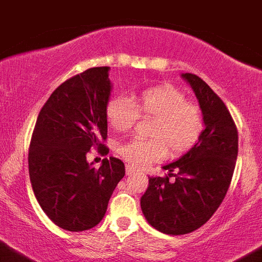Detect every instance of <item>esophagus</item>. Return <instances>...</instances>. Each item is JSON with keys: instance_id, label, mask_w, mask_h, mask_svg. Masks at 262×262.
<instances>
[{"instance_id": "34e87169", "label": "esophagus", "mask_w": 262, "mask_h": 262, "mask_svg": "<svg viewBox=\"0 0 262 262\" xmlns=\"http://www.w3.org/2000/svg\"><path fill=\"white\" fill-rule=\"evenodd\" d=\"M137 172V169H134L133 167H130V166H126V175H134V173H136Z\"/></svg>"}]
</instances>
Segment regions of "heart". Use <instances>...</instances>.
<instances>
[{"mask_svg":"<svg viewBox=\"0 0 262 262\" xmlns=\"http://www.w3.org/2000/svg\"><path fill=\"white\" fill-rule=\"evenodd\" d=\"M154 119L150 140H130L119 147V154L130 166L143 168L171 157H181L192 150L204 133V115L199 104L171 84L146 89L134 102L125 96L111 98L105 105V120L115 132H126L138 117Z\"/></svg>","mask_w":262,"mask_h":262,"instance_id":"heart-1","label":"heart"}]
</instances>
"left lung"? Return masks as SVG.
<instances>
[{
    "label": "left lung",
    "instance_id": "left-lung-1",
    "mask_svg": "<svg viewBox=\"0 0 262 262\" xmlns=\"http://www.w3.org/2000/svg\"><path fill=\"white\" fill-rule=\"evenodd\" d=\"M199 99L205 129L192 150L163 168V178H150L141 199L147 222L168 235L197 230L222 204L237 158V129L223 100L192 73L183 74Z\"/></svg>",
    "mask_w": 262,
    "mask_h": 262
}]
</instances>
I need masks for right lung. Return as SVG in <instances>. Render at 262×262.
Masks as SVG:
<instances>
[{"label":"right lung","instance_id":"right-lung-1","mask_svg":"<svg viewBox=\"0 0 262 262\" xmlns=\"http://www.w3.org/2000/svg\"><path fill=\"white\" fill-rule=\"evenodd\" d=\"M110 67L91 68L61 83L40 110L28 148V172L35 197L52 222L73 232L95 227L125 166L117 158L95 168L91 148L107 155L105 105Z\"/></svg>","mask_w":262,"mask_h":262}]
</instances>
